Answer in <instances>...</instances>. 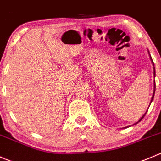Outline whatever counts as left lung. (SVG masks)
Segmentation results:
<instances>
[{"instance_id":"left-lung-1","label":"left lung","mask_w":161,"mask_h":161,"mask_svg":"<svg viewBox=\"0 0 161 161\" xmlns=\"http://www.w3.org/2000/svg\"><path fill=\"white\" fill-rule=\"evenodd\" d=\"M148 51V50H147ZM148 54H149V56H150V61H151V62H152V65H153V77L155 78V75H156V72H155V67H154V63H153V60H152V58H151V56H150V52H149V51H148ZM153 96H152V98H151V100H150V105H149V107H150V104H151V103H152V101H153V97H154V93H155V89H156V85H155V80L153 81ZM148 110V109H147ZM147 110L146 111V113H144V114L143 115V116H141V118H140V119H139V120L136 122V123H134V124L133 125H136V123H140V121L142 120V119H143V118L145 116V115L147 114ZM133 125H132V126H133ZM130 126H126V127H123V128H127V127H130Z\"/></svg>"}]
</instances>
